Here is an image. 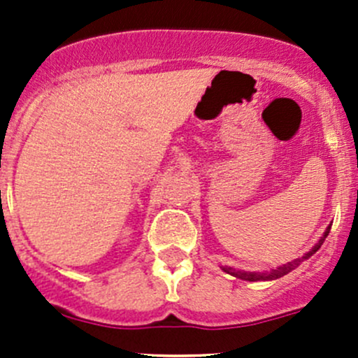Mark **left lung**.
I'll list each match as a JSON object with an SVG mask.
<instances>
[{
  "mask_svg": "<svg viewBox=\"0 0 358 358\" xmlns=\"http://www.w3.org/2000/svg\"><path fill=\"white\" fill-rule=\"evenodd\" d=\"M329 230H331V227H327V230H326V234H324V237L319 241V243L315 244V246L312 248V251H308L305 256H301V258L292 259V262L287 263V265L279 266V268H275V270H270V272H244V270H234V268H223V270H225V272H229L230 275L237 277V279L249 280V282H256V280H273V279H279V277L286 275V273H289L291 270H294L298 265H301V262H305V259H308L310 256L315 255V252L319 251V248L322 246L324 239H326V237L329 236Z\"/></svg>",
  "mask_w": 358,
  "mask_h": 358,
  "instance_id": "1",
  "label": "left lung"
}]
</instances>
